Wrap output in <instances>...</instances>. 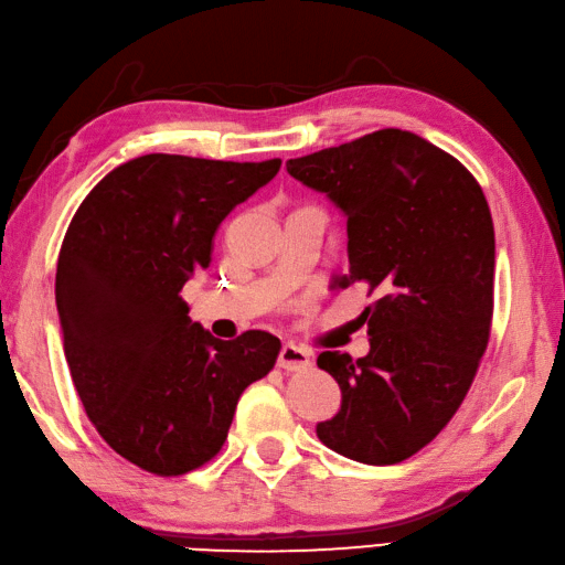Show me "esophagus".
Masks as SVG:
<instances>
[{
	"instance_id": "obj_1",
	"label": "esophagus",
	"mask_w": 565,
	"mask_h": 565,
	"mask_svg": "<svg viewBox=\"0 0 565 565\" xmlns=\"http://www.w3.org/2000/svg\"><path fill=\"white\" fill-rule=\"evenodd\" d=\"M278 365L287 373H297V371H307L309 365H312V353L295 347V343H285L282 351H280V359Z\"/></svg>"
}]
</instances>
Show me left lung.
<instances>
[{
  "mask_svg": "<svg viewBox=\"0 0 565 565\" xmlns=\"http://www.w3.org/2000/svg\"><path fill=\"white\" fill-rule=\"evenodd\" d=\"M287 172L347 214L349 275L337 285L365 282L377 295L361 315L371 353H319L341 409L317 424V436L359 463H399L451 422L488 349V200L454 156L402 129L292 158Z\"/></svg>",
  "mask_w": 565,
  "mask_h": 565,
  "instance_id": "left-lung-1",
  "label": "left lung"
}]
</instances>
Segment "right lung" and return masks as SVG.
Returning a JSON list of instances; mask_svg holds the SVG:
<instances>
[{"mask_svg":"<svg viewBox=\"0 0 565 565\" xmlns=\"http://www.w3.org/2000/svg\"><path fill=\"white\" fill-rule=\"evenodd\" d=\"M280 163L148 153L102 178L67 226L55 273L67 367L102 439L148 473L210 463L241 393L278 361V337L214 339L180 292Z\"/></svg>","mask_w":565,"mask_h":565,"instance_id":"add662e5","label":"right lung"}]
</instances>
